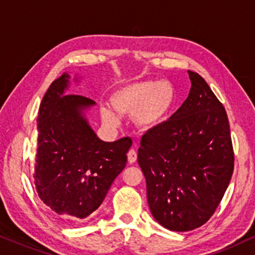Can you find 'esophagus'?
Returning a JSON list of instances; mask_svg holds the SVG:
<instances>
[{"label": "esophagus", "mask_w": 255, "mask_h": 255, "mask_svg": "<svg viewBox=\"0 0 255 255\" xmlns=\"http://www.w3.org/2000/svg\"><path fill=\"white\" fill-rule=\"evenodd\" d=\"M127 157H128V162L134 163L137 159L136 151H135L134 149H129V151H128V154H127Z\"/></svg>", "instance_id": "1"}]
</instances>
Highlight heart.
I'll return each instance as SVG.
<instances>
[{
  "mask_svg": "<svg viewBox=\"0 0 255 255\" xmlns=\"http://www.w3.org/2000/svg\"><path fill=\"white\" fill-rule=\"evenodd\" d=\"M172 90L164 81H137L120 88L111 98L112 106L120 114L135 115L142 127H154L168 113ZM101 118L108 126L119 125V117L111 108H101Z\"/></svg>",
  "mask_w": 255,
  "mask_h": 255,
  "instance_id": "1",
  "label": "heart"
}]
</instances>
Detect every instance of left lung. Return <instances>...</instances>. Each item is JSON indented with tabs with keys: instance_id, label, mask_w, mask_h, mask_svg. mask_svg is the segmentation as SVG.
I'll list each match as a JSON object with an SVG mask.
<instances>
[{
	"instance_id": "8db88e82",
	"label": "left lung",
	"mask_w": 255,
	"mask_h": 255,
	"mask_svg": "<svg viewBox=\"0 0 255 255\" xmlns=\"http://www.w3.org/2000/svg\"><path fill=\"white\" fill-rule=\"evenodd\" d=\"M188 73L189 97L168 121L142 136L137 154L151 215L176 232L211 218L234 169L225 108L198 73Z\"/></svg>"
}]
</instances>
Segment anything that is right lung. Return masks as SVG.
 Here are the masks:
<instances>
[{
  "mask_svg": "<svg viewBox=\"0 0 255 255\" xmlns=\"http://www.w3.org/2000/svg\"><path fill=\"white\" fill-rule=\"evenodd\" d=\"M64 73L44 94L37 117V152L33 179L37 195L59 216L83 220L103 203L127 163L131 138L101 141L84 115L90 98L64 94Z\"/></svg>",
  "mask_w": 255,
  "mask_h": 255,
  "instance_id": "right-lung-1",
  "label": "right lung"
}]
</instances>
